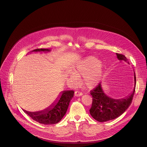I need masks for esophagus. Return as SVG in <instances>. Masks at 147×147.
I'll use <instances>...</instances> for the list:
<instances>
[{
  "label": "esophagus",
  "instance_id": "obj_1",
  "mask_svg": "<svg viewBox=\"0 0 147 147\" xmlns=\"http://www.w3.org/2000/svg\"><path fill=\"white\" fill-rule=\"evenodd\" d=\"M74 95L76 96H81L82 95V93L81 92H80V91H76L75 92H74Z\"/></svg>",
  "mask_w": 147,
  "mask_h": 147
}]
</instances>
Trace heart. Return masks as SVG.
<instances>
[{
    "label": "heart",
    "instance_id": "obj_1",
    "mask_svg": "<svg viewBox=\"0 0 147 147\" xmlns=\"http://www.w3.org/2000/svg\"><path fill=\"white\" fill-rule=\"evenodd\" d=\"M103 73L102 61L95 56H89L78 61L73 66L70 79L72 85L77 86L80 81V77L82 76L83 85L88 89H92L98 84Z\"/></svg>",
    "mask_w": 147,
    "mask_h": 147
}]
</instances>
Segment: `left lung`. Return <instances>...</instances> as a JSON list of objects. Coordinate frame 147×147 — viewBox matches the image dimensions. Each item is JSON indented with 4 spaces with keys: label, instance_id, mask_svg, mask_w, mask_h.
Instances as JSON below:
<instances>
[{
    "label": "left lung",
    "instance_id": "1",
    "mask_svg": "<svg viewBox=\"0 0 147 147\" xmlns=\"http://www.w3.org/2000/svg\"><path fill=\"white\" fill-rule=\"evenodd\" d=\"M119 60H124L129 63L127 59L123 55L117 53ZM136 85V77L134 73V87L133 92L126 98L114 99L105 93L101 82L91 91L92 103L90 112L92 117L99 122H104L115 119L121 115L129 107L134 94Z\"/></svg>",
    "mask_w": 147,
    "mask_h": 147
}]
</instances>
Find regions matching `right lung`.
Segmentation results:
<instances>
[{"instance_id":"1","label":"right lung","mask_w":147,"mask_h":147,"mask_svg":"<svg viewBox=\"0 0 147 147\" xmlns=\"http://www.w3.org/2000/svg\"><path fill=\"white\" fill-rule=\"evenodd\" d=\"M48 49H36L32 52H49ZM73 90L62 91L56 100L49 108L40 111L29 112L23 109L24 112L34 120L44 124H54L59 122L67 110L70 100L74 96Z\"/></svg>"}]
</instances>
